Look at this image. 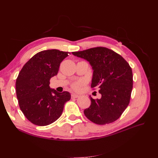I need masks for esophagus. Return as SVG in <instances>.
Listing matches in <instances>:
<instances>
[{
    "instance_id": "1",
    "label": "esophagus",
    "mask_w": 158,
    "mask_h": 158,
    "mask_svg": "<svg viewBox=\"0 0 158 158\" xmlns=\"http://www.w3.org/2000/svg\"><path fill=\"white\" fill-rule=\"evenodd\" d=\"M79 97L78 95H76V94H72V98H77Z\"/></svg>"
}]
</instances>
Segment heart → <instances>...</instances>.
Listing matches in <instances>:
<instances>
[{"mask_svg":"<svg viewBox=\"0 0 158 158\" xmlns=\"http://www.w3.org/2000/svg\"><path fill=\"white\" fill-rule=\"evenodd\" d=\"M85 81L84 80H78V81H76V82H74V83L72 84L71 85V87L73 88L74 90L76 91H78L80 89V88H82L83 85L85 84Z\"/></svg>","mask_w":158,"mask_h":158,"instance_id":"1","label":"heart"}]
</instances>
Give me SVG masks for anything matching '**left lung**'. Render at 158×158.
Listing matches in <instances>:
<instances>
[{"label":"left lung","mask_w":158,"mask_h":158,"mask_svg":"<svg viewBox=\"0 0 158 158\" xmlns=\"http://www.w3.org/2000/svg\"><path fill=\"white\" fill-rule=\"evenodd\" d=\"M86 59L92 66L91 88H99L101 99H91V106L84 110L89 120L98 125L113 123L121 116L130 103L133 88L132 69L119 54L107 47H98L73 52Z\"/></svg>","instance_id":"left-lung-1"}]
</instances>
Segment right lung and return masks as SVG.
<instances>
[{
  "instance_id": "1",
  "label": "right lung",
  "mask_w": 158,
  "mask_h": 158,
  "mask_svg": "<svg viewBox=\"0 0 158 158\" xmlns=\"http://www.w3.org/2000/svg\"><path fill=\"white\" fill-rule=\"evenodd\" d=\"M70 54L57 49L40 51L19 73L16 81L19 106L27 120L35 125L46 126L56 121L70 99L69 92L59 93L49 87L50 79L57 74L60 63Z\"/></svg>"
}]
</instances>
